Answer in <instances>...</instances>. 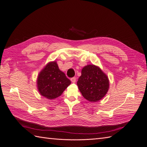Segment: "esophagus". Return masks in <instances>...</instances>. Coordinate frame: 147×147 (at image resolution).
I'll return each mask as SVG.
<instances>
[{"label": "esophagus", "mask_w": 147, "mask_h": 147, "mask_svg": "<svg viewBox=\"0 0 147 147\" xmlns=\"http://www.w3.org/2000/svg\"><path fill=\"white\" fill-rule=\"evenodd\" d=\"M76 77H73V78H71V81L73 82V83H75L76 82Z\"/></svg>", "instance_id": "esophagus-1"}]
</instances>
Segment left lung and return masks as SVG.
<instances>
[{"mask_svg":"<svg viewBox=\"0 0 147 147\" xmlns=\"http://www.w3.org/2000/svg\"><path fill=\"white\" fill-rule=\"evenodd\" d=\"M78 87L83 97L91 102L101 100L107 94L109 81L106 75L93 65L85 66L77 82Z\"/></svg>","mask_w":147,"mask_h":147,"instance_id":"left-lung-1","label":"left lung"}]
</instances>
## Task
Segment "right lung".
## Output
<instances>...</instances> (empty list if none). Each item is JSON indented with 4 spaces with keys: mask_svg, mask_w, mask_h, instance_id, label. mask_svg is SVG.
I'll list each match as a JSON object with an SVG mask.
<instances>
[{
    "mask_svg": "<svg viewBox=\"0 0 147 147\" xmlns=\"http://www.w3.org/2000/svg\"><path fill=\"white\" fill-rule=\"evenodd\" d=\"M71 83L65 74L59 70L56 62L49 63L40 72L37 79L40 94L49 100L61 96Z\"/></svg>",
    "mask_w": 147,
    "mask_h": 147,
    "instance_id": "obj_1",
    "label": "right lung"
}]
</instances>
